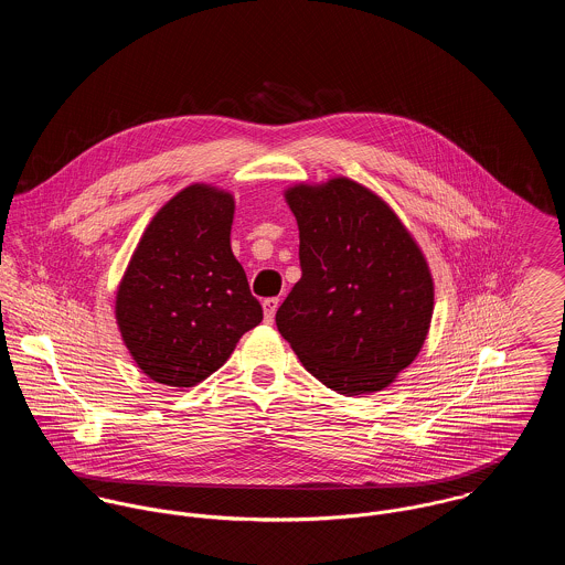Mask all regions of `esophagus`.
I'll return each instance as SVG.
<instances>
[{"label": "esophagus", "instance_id": "esophagus-1", "mask_svg": "<svg viewBox=\"0 0 565 565\" xmlns=\"http://www.w3.org/2000/svg\"><path fill=\"white\" fill-rule=\"evenodd\" d=\"M280 300L278 298H267L263 300V311H265V322H274V316H276V309H278Z\"/></svg>", "mask_w": 565, "mask_h": 565}]
</instances>
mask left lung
Here are the masks:
<instances>
[{"instance_id":"8db88e82","label":"left lung","mask_w":565,"mask_h":565,"mask_svg":"<svg viewBox=\"0 0 565 565\" xmlns=\"http://www.w3.org/2000/svg\"><path fill=\"white\" fill-rule=\"evenodd\" d=\"M302 278L276 326L320 383L343 396L385 390L413 363L433 318L428 263L398 215L350 178L285 191Z\"/></svg>"}]
</instances>
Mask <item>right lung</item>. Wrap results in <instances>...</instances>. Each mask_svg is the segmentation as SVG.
I'll use <instances>...</instances> for the list:
<instances>
[{
  "label": "right lung",
  "mask_w": 565,
  "mask_h": 565,
  "mask_svg": "<svg viewBox=\"0 0 565 565\" xmlns=\"http://www.w3.org/2000/svg\"><path fill=\"white\" fill-rule=\"evenodd\" d=\"M235 200L191 184L154 215L121 278L115 318L152 381L193 387L217 372L263 309L231 249Z\"/></svg>",
  "instance_id": "add662e5"
}]
</instances>
